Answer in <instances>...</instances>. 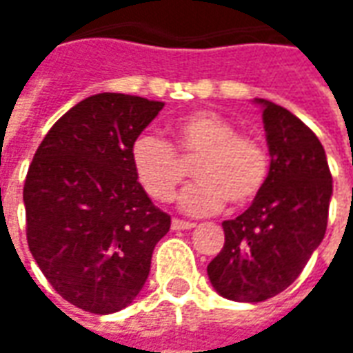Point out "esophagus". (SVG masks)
I'll return each instance as SVG.
<instances>
[{
    "label": "esophagus",
    "mask_w": 353,
    "mask_h": 353,
    "mask_svg": "<svg viewBox=\"0 0 353 353\" xmlns=\"http://www.w3.org/2000/svg\"><path fill=\"white\" fill-rule=\"evenodd\" d=\"M194 223L193 221H185V219H172V229L174 231H181V229H193Z\"/></svg>",
    "instance_id": "esophagus-1"
}]
</instances>
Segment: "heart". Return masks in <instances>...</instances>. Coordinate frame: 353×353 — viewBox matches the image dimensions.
I'll list each match as a JSON object with an SVG mask.
<instances>
[{"label":"heart","instance_id":"1","mask_svg":"<svg viewBox=\"0 0 353 353\" xmlns=\"http://www.w3.org/2000/svg\"><path fill=\"white\" fill-rule=\"evenodd\" d=\"M130 159L145 193L159 202L176 196L187 177L183 162H194L199 181L179 199L181 208L194 216L214 214L225 201L231 206L250 204L270 176V157L262 143L241 135L233 122L210 110L185 117L174 130V145L157 135H139Z\"/></svg>","mask_w":353,"mask_h":353}]
</instances>
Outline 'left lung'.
<instances>
[{"mask_svg":"<svg viewBox=\"0 0 353 353\" xmlns=\"http://www.w3.org/2000/svg\"><path fill=\"white\" fill-rule=\"evenodd\" d=\"M256 103L263 108L270 176L248 210L221 223L225 243L208 263L212 287L235 302H263L296 281L325 236L332 194L317 135L287 108Z\"/></svg>","mask_w":353,"mask_h":353,"instance_id":"8db88e82","label":"left lung"}]
</instances>
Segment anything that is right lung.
I'll return each mask as SVG.
<instances>
[{
    "label": "right lung",
    "instance_id": "obj_1",
    "mask_svg": "<svg viewBox=\"0 0 353 353\" xmlns=\"http://www.w3.org/2000/svg\"><path fill=\"white\" fill-rule=\"evenodd\" d=\"M162 107L124 93L91 95L57 120L28 168V248L51 287L83 312L132 304L170 231V216L152 204L130 159Z\"/></svg>",
    "mask_w": 353,
    "mask_h": 353
}]
</instances>
